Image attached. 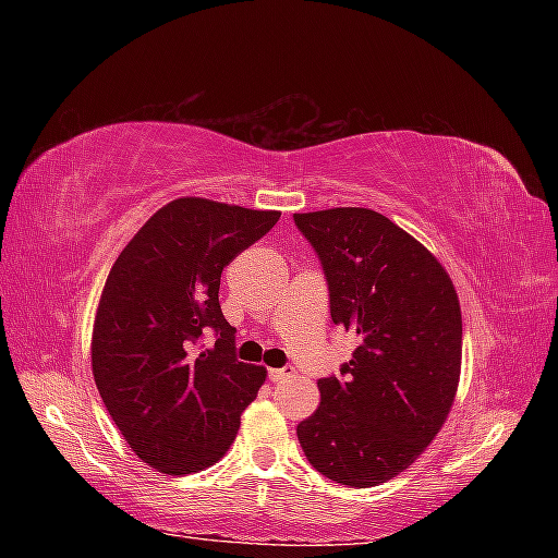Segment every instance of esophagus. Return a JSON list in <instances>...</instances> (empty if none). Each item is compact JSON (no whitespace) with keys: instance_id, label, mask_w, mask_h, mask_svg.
Wrapping results in <instances>:
<instances>
[{"instance_id":"1","label":"esophagus","mask_w":558,"mask_h":558,"mask_svg":"<svg viewBox=\"0 0 558 558\" xmlns=\"http://www.w3.org/2000/svg\"><path fill=\"white\" fill-rule=\"evenodd\" d=\"M294 374L292 366H282V369H268V378L272 384H280V381H288V378Z\"/></svg>"}]
</instances>
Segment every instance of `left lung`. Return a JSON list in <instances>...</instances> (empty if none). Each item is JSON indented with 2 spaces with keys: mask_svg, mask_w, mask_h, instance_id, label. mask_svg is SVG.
<instances>
[{
  "mask_svg": "<svg viewBox=\"0 0 558 558\" xmlns=\"http://www.w3.org/2000/svg\"><path fill=\"white\" fill-rule=\"evenodd\" d=\"M322 260L330 318L360 345L300 422L306 460L338 484L378 487L410 468L453 405L462 318L453 282L426 248L369 208L294 213Z\"/></svg>",
  "mask_w": 558,
  "mask_h": 558,
  "instance_id": "8db88e82",
  "label": "left lung"
}]
</instances>
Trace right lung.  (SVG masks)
Segmentation results:
<instances>
[{
  "label": "right lung",
  "mask_w": 558,
  "mask_h": 558,
  "mask_svg": "<svg viewBox=\"0 0 558 558\" xmlns=\"http://www.w3.org/2000/svg\"><path fill=\"white\" fill-rule=\"evenodd\" d=\"M208 198L162 206L117 256L93 326V376L117 429L162 475L210 468L240 432L264 366L234 354L225 322L222 268L278 222ZM213 329L217 345L197 340Z\"/></svg>",
  "instance_id": "add662e5"
}]
</instances>
